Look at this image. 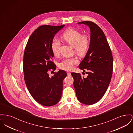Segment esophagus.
I'll return each instance as SVG.
<instances>
[{
  "label": "esophagus",
  "mask_w": 133,
  "mask_h": 133,
  "mask_svg": "<svg viewBox=\"0 0 133 133\" xmlns=\"http://www.w3.org/2000/svg\"><path fill=\"white\" fill-rule=\"evenodd\" d=\"M67 75H68V76H70V75H71L70 72H67Z\"/></svg>",
  "instance_id": "esophagus-1"
}]
</instances>
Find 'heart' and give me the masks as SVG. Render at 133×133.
<instances>
[{"label": "heart", "instance_id": "b5f03b06", "mask_svg": "<svg viewBox=\"0 0 133 133\" xmlns=\"http://www.w3.org/2000/svg\"><path fill=\"white\" fill-rule=\"evenodd\" d=\"M62 39L74 48V51L76 54L80 56H83L86 54L89 46V40L86 35H81L80 31L70 29L63 34ZM51 48L54 55L58 56L60 49V42L57 39H53ZM78 63V59L76 58H67L59 63L58 67L64 70L70 71Z\"/></svg>", "mask_w": 133, "mask_h": 133}]
</instances>
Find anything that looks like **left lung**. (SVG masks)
I'll use <instances>...</instances> for the list:
<instances>
[{"instance_id": "8db88e82", "label": "left lung", "mask_w": 133, "mask_h": 133, "mask_svg": "<svg viewBox=\"0 0 133 133\" xmlns=\"http://www.w3.org/2000/svg\"><path fill=\"white\" fill-rule=\"evenodd\" d=\"M77 24L87 25L90 31L89 49L79 65L80 69L86 70L87 76L84 78L74 72L71 75L78 101L90 105L98 102L109 87L112 74L113 58L106 37L96 24L89 21Z\"/></svg>"}]
</instances>
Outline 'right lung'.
Segmentation results:
<instances>
[{"mask_svg": "<svg viewBox=\"0 0 133 133\" xmlns=\"http://www.w3.org/2000/svg\"><path fill=\"white\" fill-rule=\"evenodd\" d=\"M64 26H40L31 34L25 48L23 66L25 83L32 97L43 106L55 105L62 96L63 81L67 73L59 70L50 77L48 71L56 68L52 61L54 54L51 45L55 35Z\"/></svg>", "mask_w": 133, "mask_h": 133, "instance_id": "add662e5", "label": "right lung"}]
</instances>
